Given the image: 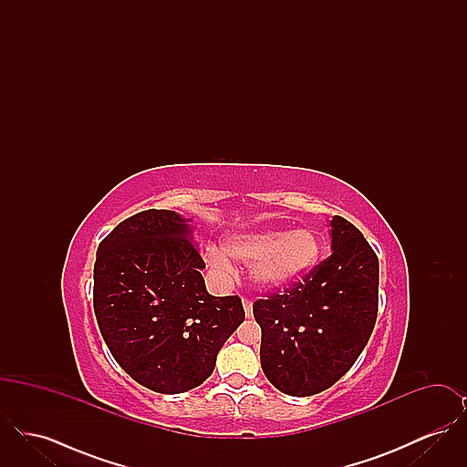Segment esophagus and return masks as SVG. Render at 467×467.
I'll use <instances>...</instances> for the list:
<instances>
[{
	"instance_id": "esophagus-1",
	"label": "esophagus",
	"mask_w": 467,
	"mask_h": 467,
	"mask_svg": "<svg viewBox=\"0 0 467 467\" xmlns=\"http://www.w3.org/2000/svg\"><path fill=\"white\" fill-rule=\"evenodd\" d=\"M244 315L250 318V317H252V313H254V305H252V301H250V299H244Z\"/></svg>"
}]
</instances>
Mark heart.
Returning <instances> with one entry per match:
<instances>
[{
  "instance_id": "heart-1",
  "label": "heart",
  "mask_w": 467,
  "mask_h": 467,
  "mask_svg": "<svg viewBox=\"0 0 467 467\" xmlns=\"http://www.w3.org/2000/svg\"><path fill=\"white\" fill-rule=\"evenodd\" d=\"M322 252L320 238L311 229H265L229 238L223 248H206V263L221 276L231 278L234 266L229 257L252 266L255 287L278 290L303 280L317 266Z\"/></svg>"
}]
</instances>
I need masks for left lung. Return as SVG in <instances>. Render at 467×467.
<instances>
[{"mask_svg": "<svg viewBox=\"0 0 467 467\" xmlns=\"http://www.w3.org/2000/svg\"><path fill=\"white\" fill-rule=\"evenodd\" d=\"M331 248V257L303 282L254 303L263 371L294 398L333 387L354 366L377 322V254L354 223L337 215Z\"/></svg>", "mask_w": 467, "mask_h": 467, "instance_id": "left-lung-1", "label": "left lung"}]
</instances>
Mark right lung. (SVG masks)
Segmentation results:
<instances>
[{
    "instance_id": "add662e5",
    "label": "right lung",
    "mask_w": 467,
    "mask_h": 467,
    "mask_svg": "<svg viewBox=\"0 0 467 467\" xmlns=\"http://www.w3.org/2000/svg\"><path fill=\"white\" fill-rule=\"evenodd\" d=\"M191 219L145 210L119 223L94 263V313L117 364L159 394H182L213 373L244 320L238 296L208 294Z\"/></svg>"
}]
</instances>
